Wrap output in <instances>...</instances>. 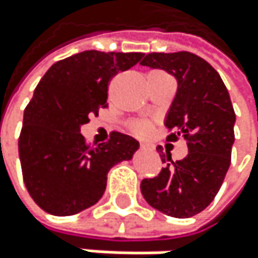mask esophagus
<instances>
[{
	"mask_svg": "<svg viewBox=\"0 0 258 258\" xmlns=\"http://www.w3.org/2000/svg\"><path fill=\"white\" fill-rule=\"evenodd\" d=\"M141 147H142V148H144V150H145V148H150V147H148V145H145V144H142V145H141Z\"/></svg>",
	"mask_w": 258,
	"mask_h": 258,
	"instance_id": "1",
	"label": "esophagus"
}]
</instances>
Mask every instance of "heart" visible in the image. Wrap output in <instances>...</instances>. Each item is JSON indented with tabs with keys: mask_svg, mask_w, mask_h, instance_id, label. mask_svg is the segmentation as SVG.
<instances>
[{
	"mask_svg": "<svg viewBox=\"0 0 258 258\" xmlns=\"http://www.w3.org/2000/svg\"><path fill=\"white\" fill-rule=\"evenodd\" d=\"M133 132L139 136H145L148 132H150V125H148L147 122H136L133 125Z\"/></svg>",
	"mask_w": 258,
	"mask_h": 258,
	"instance_id": "1",
	"label": "heart"
}]
</instances>
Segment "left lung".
Wrapping results in <instances>:
<instances>
[{"label":"left lung","instance_id":"obj_1","mask_svg":"<svg viewBox=\"0 0 258 258\" xmlns=\"http://www.w3.org/2000/svg\"><path fill=\"white\" fill-rule=\"evenodd\" d=\"M142 66L164 69L178 82L176 96L165 117L170 130L167 141H187L189 153L168 162L158 176L141 182L145 201L159 212L189 218L209 206L231 165L235 113L220 74L204 58L192 52H152Z\"/></svg>","mask_w":258,"mask_h":258}]
</instances>
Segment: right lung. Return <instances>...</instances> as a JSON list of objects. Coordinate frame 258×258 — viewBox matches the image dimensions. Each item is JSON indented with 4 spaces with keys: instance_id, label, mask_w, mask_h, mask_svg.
<instances>
[{
    "instance_id": "1",
    "label": "right lung",
    "mask_w": 258,
    "mask_h": 258,
    "mask_svg": "<svg viewBox=\"0 0 258 258\" xmlns=\"http://www.w3.org/2000/svg\"><path fill=\"white\" fill-rule=\"evenodd\" d=\"M142 57L83 51L54 63L37 85L24 110L18 153L26 189L44 212L68 217L94 206L110 168L132 159L139 148L135 138L117 132L90 147L80 126L108 106L110 80Z\"/></svg>"
}]
</instances>
